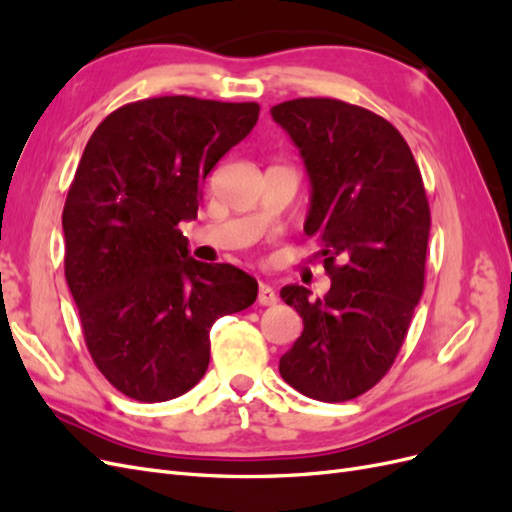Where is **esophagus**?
I'll list each match as a JSON object with an SVG mask.
<instances>
[{"instance_id": "esophagus-1", "label": "esophagus", "mask_w": 512, "mask_h": 512, "mask_svg": "<svg viewBox=\"0 0 512 512\" xmlns=\"http://www.w3.org/2000/svg\"><path fill=\"white\" fill-rule=\"evenodd\" d=\"M258 303L260 305H275L277 303V294L267 282H260V286H258Z\"/></svg>"}]
</instances>
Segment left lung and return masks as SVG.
Returning <instances> with one entry per match:
<instances>
[{"label":"left lung","instance_id":"1","mask_svg":"<svg viewBox=\"0 0 512 512\" xmlns=\"http://www.w3.org/2000/svg\"><path fill=\"white\" fill-rule=\"evenodd\" d=\"M299 149L307 181L305 235L322 241L324 297L288 284L282 299L303 333L282 354V378L318 401H348L378 384L421 301L429 205L408 143L367 108L299 98L271 108Z\"/></svg>","mask_w":512,"mask_h":512}]
</instances>
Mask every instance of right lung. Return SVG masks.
<instances>
[{
    "label": "right lung",
    "mask_w": 512,
    "mask_h": 512,
    "mask_svg": "<svg viewBox=\"0 0 512 512\" xmlns=\"http://www.w3.org/2000/svg\"><path fill=\"white\" fill-rule=\"evenodd\" d=\"M256 102H132L91 134L64 207L66 280L91 359L136 401L188 393L209 367L213 322L250 307L258 282L194 260L177 228L203 183L258 121Z\"/></svg>",
    "instance_id": "right-lung-1"
}]
</instances>
